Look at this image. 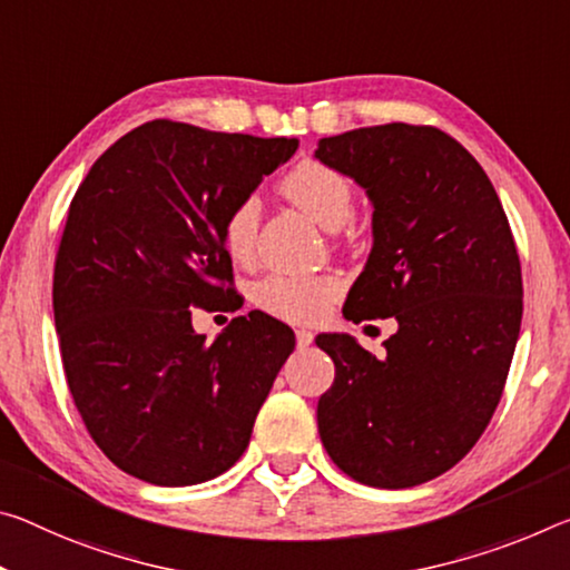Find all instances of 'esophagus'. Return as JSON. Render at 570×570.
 Segmentation results:
<instances>
[{"label":"esophagus","instance_id":"esophagus-1","mask_svg":"<svg viewBox=\"0 0 570 570\" xmlns=\"http://www.w3.org/2000/svg\"><path fill=\"white\" fill-rule=\"evenodd\" d=\"M312 340H314V334L309 330H296V347H299V350L309 347Z\"/></svg>","mask_w":570,"mask_h":570}]
</instances>
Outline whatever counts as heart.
<instances>
[{
    "mask_svg": "<svg viewBox=\"0 0 570 570\" xmlns=\"http://www.w3.org/2000/svg\"><path fill=\"white\" fill-rule=\"evenodd\" d=\"M282 193L327 230H340L350 220L352 203H355L350 179L342 171L312 159L288 171L282 179ZM258 225L261 203L256 197L246 195L233 203L220 225L225 250L238 261L250 258L256 248ZM337 292L340 284L330 276H268L253 286V304L276 320L314 322L327 312Z\"/></svg>",
    "mask_w": 570,
    "mask_h": 570,
    "instance_id": "heart-1",
    "label": "heart"
}]
</instances>
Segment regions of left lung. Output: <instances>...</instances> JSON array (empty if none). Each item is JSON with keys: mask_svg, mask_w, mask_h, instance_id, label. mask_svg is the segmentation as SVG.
<instances>
[{"mask_svg": "<svg viewBox=\"0 0 570 570\" xmlns=\"http://www.w3.org/2000/svg\"><path fill=\"white\" fill-rule=\"evenodd\" d=\"M314 157L373 203V248L342 314L399 322L383 357L350 334L317 337L334 363L322 444L363 484H423L469 454L502 399L522 322L508 215L480 161L433 126L345 131Z\"/></svg>", "mask_w": 570, "mask_h": 570, "instance_id": "8db88e82", "label": "left lung"}]
</instances>
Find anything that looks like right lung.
<instances>
[{
  "label": "right lung",
  "mask_w": 570,
  "mask_h": 570,
  "mask_svg": "<svg viewBox=\"0 0 570 570\" xmlns=\"http://www.w3.org/2000/svg\"><path fill=\"white\" fill-rule=\"evenodd\" d=\"M296 139L147 121L108 147L70 203L52 312L76 409L98 449L159 487L238 462L294 332L264 312L213 342L193 309L233 294L228 207L292 159Z\"/></svg>",
  "instance_id": "1"
}]
</instances>
